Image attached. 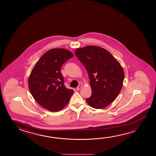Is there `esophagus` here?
<instances>
[{
  "mask_svg": "<svg viewBox=\"0 0 156 156\" xmlns=\"http://www.w3.org/2000/svg\"><path fill=\"white\" fill-rule=\"evenodd\" d=\"M82 87V85H78V87H77V88H76V90H77V91H79V90Z\"/></svg>",
  "mask_w": 156,
  "mask_h": 156,
  "instance_id": "1",
  "label": "esophagus"
}]
</instances>
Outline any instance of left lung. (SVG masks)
Returning a JSON list of instances; mask_svg holds the SVG:
<instances>
[{
	"instance_id": "left-lung-1",
	"label": "left lung",
	"mask_w": 156,
	"mask_h": 156,
	"mask_svg": "<svg viewBox=\"0 0 156 156\" xmlns=\"http://www.w3.org/2000/svg\"><path fill=\"white\" fill-rule=\"evenodd\" d=\"M75 54L84 65L90 79L92 94L86 99L94 109L107 107L118 97L123 86L122 67L105 49L87 46L76 49Z\"/></svg>"
}]
</instances>
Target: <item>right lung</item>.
<instances>
[{"instance_id": "add662e5", "label": "right lung", "mask_w": 156, "mask_h": 156, "mask_svg": "<svg viewBox=\"0 0 156 156\" xmlns=\"http://www.w3.org/2000/svg\"><path fill=\"white\" fill-rule=\"evenodd\" d=\"M73 56L71 51L53 48L37 62L29 77V89L42 107L52 112L62 110L69 102L73 90L67 89L60 72L62 65Z\"/></svg>"}]
</instances>
